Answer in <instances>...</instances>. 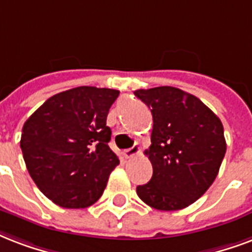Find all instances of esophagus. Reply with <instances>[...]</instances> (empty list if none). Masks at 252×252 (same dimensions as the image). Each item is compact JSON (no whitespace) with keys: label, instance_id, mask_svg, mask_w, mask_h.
<instances>
[{"label":"esophagus","instance_id":"esophagus-1","mask_svg":"<svg viewBox=\"0 0 252 252\" xmlns=\"http://www.w3.org/2000/svg\"><path fill=\"white\" fill-rule=\"evenodd\" d=\"M137 153H140V147L137 144H134L133 147L128 148V149H126V151L123 152V155H124L126 158H130V157H133L134 155H137Z\"/></svg>","mask_w":252,"mask_h":252}]
</instances>
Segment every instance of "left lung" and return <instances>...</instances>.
I'll return each mask as SVG.
<instances>
[{
    "label": "left lung",
    "instance_id": "left-lung-1",
    "mask_svg": "<svg viewBox=\"0 0 252 252\" xmlns=\"http://www.w3.org/2000/svg\"><path fill=\"white\" fill-rule=\"evenodd\" d=\"M153 116L151 147L145 155L153 176L137 186V195L157 210H180L205 194L226 153L223 126L198 97L180 88L134 91Z\"/></svg>",
    "mask_w": 252,
    "mask_h": 252
}]
</instances>
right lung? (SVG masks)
I'll return each mask as SVG.
<instances>
[{
	"instance_id": "obj_1",
	"label": "right lung",
	"mask_w": 252,
	"mask_h": 252,
	"mask_svg": "<svg viewBox=\"0 0 252 252\" xmlns=\"http://www.w3.org/2000/svg\"><path fill=\"white\" fill-rule=\"evenodd\" d=\"M120 92L82 86L59 92L26 120L25 164L38 189L66 209L94 205L119 157L108 147L107 115Z\"/></svg>"
}]
</instances>
